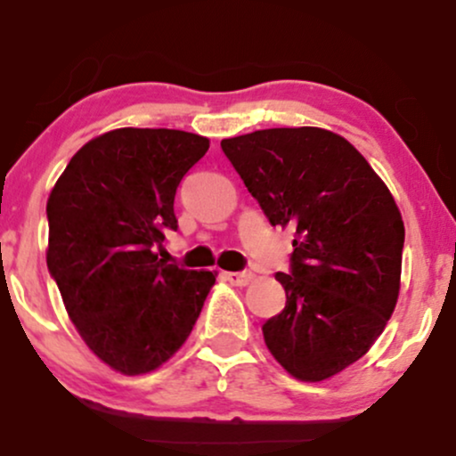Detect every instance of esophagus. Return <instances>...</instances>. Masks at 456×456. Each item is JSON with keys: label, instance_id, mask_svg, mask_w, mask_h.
<instances>
[{"label": "esophagus", "instance_id": "esophagus-1", "mask_svg": "<svg viewBox=\"0 0 456 456\" xmlns=\"http://www.w3.org/2000/svg\"><path fill=\"white\" fill-rule=\"evenodd\" d=\"M224 281H229L232 285H238V287H244L248 285V281L253 279V274L250 272H224Z\"/></svg>", "mask_w": 456, "mask_h": 456}]
</instances>
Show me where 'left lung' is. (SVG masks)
Returning <instances> with one entry per match:
<instances>
[{
  "mask_svg": "<svg viewBox=\"0 0 456 456\" xmlns=\"http://www.w3.org/2000/svg\"><path fill=\"white\" fill-rule=\"evenodd\" d=\"M221 148L272 227L294 229L285 308L264 323L291 375L322 381L362 358L399 297L405 227L384 182L323 128H268Z\"/></svg>",
  "mask_w": 456,
  "mask_h": 456,
  "instance_id": "8db88e82",
  "label": "left lung"
}]
</instances>
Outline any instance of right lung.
I'll return each instance as SVG.
<instances>
[{
	"mask_svg": "<svg viewBox=\"0 0 456 456\" xmlns=\"http://www.w3.org/2000/svg\"><path fill=\"white\" fill-rule=\"evenodd\" d=\"M208 148L184 130H111L51 191L46 265L83 341L124 375L150 373L184 345L216 281L156 255L177 232V186Z\"/></svg>",
	"mask_w": 456,
	"mask_h": 456,
	"instance_id": "right-lung-1",
	"label": "right lung"
}]
</instances>
